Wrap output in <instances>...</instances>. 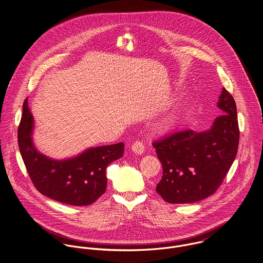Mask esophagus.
Segmentation results:
<instances>
[{
    "mask_svg": "<svg viewBox=\"0 0 263 263\" xmlns=\"http://www.w3.org/2000/svg\"><path fill=\"white\" fill-rule=\"evenodd\" d=\"M132 151L137 154V155H142L145 151V147H144V144L142 142H135L133 145H132Z\"/></svg>",
    "mask_w": 263,
    "mask_h": 263,
    "instance_id": "1",
    "label": "esophagus"
}]
</instances>
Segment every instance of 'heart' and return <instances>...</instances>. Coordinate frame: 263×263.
I'll return each mask as SVG.
<instances>
[{
    "instance_id": "1",
    "label": "heart",
    "mask_w": 263,
    "mask_h": 263,
    "mask_svg": "<svg viewBox=\"0 0 263 263\" xmlns=\"http://www.w3.org/2000/svg\"><path fill=\"white\" fill-rule=\"evenodd\" d=\"M172 126V118L171 117H164L157 121L155 128L158 133H165L170 129Z\"/></svg>"
}]
</instances>
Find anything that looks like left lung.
<instances>
[{"label":"left lung","mask_w":263,"mask_h":263,"mask_svg":"<svg viewBox=\"0 0 263 263\" xmlns=\"http://www.w3.org/2000/svg\"><path fill=\"white\" fill-rule=\"evenodd\" d=\"M218 116L203 132H175L155 142L163 176L156 190L169 203H192L214 194L237 155L239 126L236 103L222 89Z\"/></svg>","instance_id":"left-lung-1"}]
</instances>
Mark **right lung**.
Wrapping results in <instances>:
<instances>
[{
    "label": "right lung",
    "mask_w": 263,
    "mask_h": 263,
    "mask_svg": "<svg viewBox=\"0 0 263 263\" xmlns=\"http://www.w3.org/2000/svg\"><path fill=\"white\" fill-rule=\"evenodd\" d=\"M33 130L34 118L26 98L18 127V145L27 172L40 193L80 206L93 203L105 192L106 167L123 156V143L88 148L74 157L59 160L36 149Z\"/></svg>",
    "instance_id": "right-lung-1"
}]
</instances>
